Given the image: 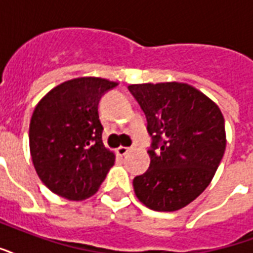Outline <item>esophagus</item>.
<instances>
[{
    "mask_svg": "<svg viewBox=\"0 0 253 253\" xmlns=\"http://www.w3.org/2000/svg\"><path fill=\"white\" fill-rule=\"evenodd\" d=\"M128 151H130V148H128V147H123V146H121V147L117 148V154H118V155H121V157H123V155H126V154H128Z\"/></svg>",
    "mask_w": 253,
    "mask_h": 253,
    "instance_id": "1",
    "label": "esophagus"
}]
</instances>
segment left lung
Instances as JSON below:
<instances>
[{
    "label": "left lung",
    "mask_w": 253,
    "mask_h": 253,
    "mask_svg": "<svg viewBox=\"0 0 253 253\" xmlns=\"http://www.w3.org/2000/svg\"><path fill=\"white\" fill-rule=\"evenodd\" d=\"M151 136L150 167L134 178L136 198L154 211L180 210L203 192L224 155L220 109L190 84H131Z\"/></svg>",
    "instance_id": "obj_1"
}]
</instances>
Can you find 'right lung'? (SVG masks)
Masks as SVG:
<instances>
[{
  "mask_svg": "<svg viewBox=\"0 0 253 253\" xmlns=\"http://www.w3.org/2000/svg\"><path fill=\"white\" fill-rule=\"evenodd\" d=\"M115 86L94 77L67 81L34 109L30 154L38 176L54 194L69 200L86 199L105 180L115 157L102 142L98 105Z\"/></svg>",
  "mask_w": 253,
  "mask_h": 253,
  "instance_id": "obj_1",
  "label": "right lung"
}]
</instances>
